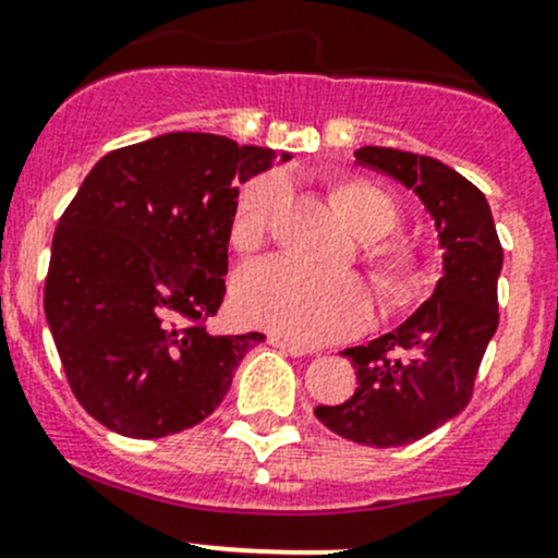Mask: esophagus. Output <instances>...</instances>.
Wrapping results in <instances>:
<instances>
[{
  "label": "esophagus",
  "instance_id": "1",
  "mask_svg": "<svg viewBox=\"0 0 558 558\" xmlns=\"http://www.w3.org/2000/svg\"><path fill=\"white\" fill-rule=\"evenodd\" d=\"M268 343H271L274 349L290 353V356H305V353H308V349H303V345H298L295 340L281 338V335H268Z\"/></svg>",
  "mask_w": 558,
  "mask_h": 558
}]
</instances>
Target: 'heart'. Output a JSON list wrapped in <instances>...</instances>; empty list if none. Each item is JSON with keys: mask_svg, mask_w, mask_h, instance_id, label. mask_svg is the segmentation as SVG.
<instances>
[{"mask_svg": "<svg viewBox=\"0 0 558 558\" xmlns=\"http://www.w3.org/2000/svg\"><path fill=\"white\" fill-rule=\"evenodd\" d=\"M284 191L281 172H266L239 191L231 220V239L239 250L263 242ZM332 202L362 239H380L397 226V202L369 181L353 178L338 183ZM373 271L383 295L397 298L410 284V253L401 247L375 250ZM233 311L244 325L271 329L295 343H327L367 325L373 298L364 281L351 274L319 271L287 257H263L244 266L233 281Z\"/></svg>", "mask_w": 558, "mask_h": 558, "instance_id": "heart-1", "label": "heart"}]
</instances>
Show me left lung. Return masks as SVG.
<instances>
[{
    "label": "left lung",
    "instance_id": "8db88e82",
    "mask_svg": "<svg viewBox=\"0 0 558 558\" xmlns=\"http://www.w3.org/2000/svg\"><path fill=\"white\" fill-rule=\"evenodd\" d=\"M356 161L410 189L434 220L441 279L397 329L345 349L356 391L314 415L332 434L364 447H401L452 421L469 404L473 380L497 329L502 247L487 199L439 159L364 146Z\"/></svg>",
    "mask_w": 558,
    "mask_h": 558
}]
</instances>
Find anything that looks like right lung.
<instances>
[{
	"mask_svg": "<svg viewBox=\"0 0 558 558\" xmlns=\"http://www.w3.org/2000/svg\"><path fill=\"white\" fill-rule=\"evenodd\" d=\"M167 133L106 154L52 236L45 316L69 386L106 428L161 439L202 423L266 335H209L226 295L236 185L274 159Z\"/></svg>",
	"mask_w": 558,
	"mask_h": 558,
	"instance_id": "obj_1",
	"label": "right lung"
}]
</instances>
